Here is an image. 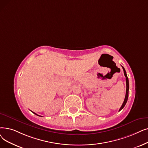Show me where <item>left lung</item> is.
<instances>
[{
    "label": "left lung",
    "mask_w": 148,
    "mask_h": 148,
    "mask_svg": "<svg viewBox=\"0 0 148 148\" xmlns=\"http://www.w3.org/2000/svg\"><path fill=\"white\" fill-rule=\"evenodd\" d=\"M121 67H122V68H123V69L124 74H125V76L126 77V95H125V98L124 101H123V104H122V105H121V108H120L119 111H121V110H122V109H123V108L125 107V105H126V102H127V101L128 95H129V80H128V78H127V74H126V71H125V69L124 67H123V66H121Z\"/></svg>",
    "instance_id": "8db88e82"
}]
</instances>
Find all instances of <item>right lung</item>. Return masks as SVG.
<instances>
[{
    "label": "right lung",
    "mask_w": 148,
    "mask_h": 148,
    "mask_svg": "<svg viewBox=\"0 0 148 148\" xmlns=\"http://www.w3.org/2000/svg\"><path fill=\"white\" fill-rule=\"evenodd\" d=\"M33 113H34V114H36V115H37V114H36V113H35V112H33ZM38 116H39V115H38Z\"/></svg>",
    "instance_id": "right-lung-1"
}]
</instances>
